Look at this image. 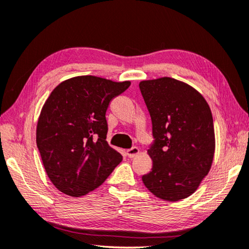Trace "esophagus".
I'll use <instances>...</instances> for the list:
<instances>
[{
    "mask_svg": "<svg viewBox=\"0 0 249 249\" xmlns=\"http://www.w3.org/2000/svg\"><path fill=\"white\" fill-rule=\"evenodd\" d=\"M138 153H139V149L136 148V147L131 148V149H128L127 151H126V154H127L128 158H134V157H136V155H137Z\"/></svg>",
    "mask_w": 249,
    "mask_h": 249,
    "instance_id": "esophagus-1",
    "label": "esophagus"
}]
</instances>
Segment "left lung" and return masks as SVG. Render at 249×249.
I'll list each match as a JSON object with an SVG mask.
<instances>
[{
  "label": "left lung",
  "instance_id": "1",
  "mask_svg": "<svg viewBox=\"0 0 249 249\" xmlns=\"http://www.w3.org/2000/svg\"><path fill=\"white\" fill-rule=\"evenodd\" d=\"M152 120V169L142 176L149 191L176 202L196 191L211 170L215 130L207 101L192 86L173 77L139 83Z\"/></svg>",
  "mask_w": 249,
  "mask_h": 249
}]
</instances>
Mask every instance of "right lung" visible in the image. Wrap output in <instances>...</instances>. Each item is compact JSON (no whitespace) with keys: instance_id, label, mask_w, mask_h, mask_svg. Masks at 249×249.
Masks as SVG:
<instances>
[{"instance_id":"1","label":"right lung","mask_w":249,"mask_h":249,"mask_svg":"<svg viewBox=\"0 0 249 249\" xmlns=\"http://www.w3.org/2000/svg\"><path fill=\"white\" fill-rule=\"evenodd\" d=\"M129 85L81 75L61 82L48 96L37 120L36 144L47 176L60 192L85 196L121 163L122 155L106 140V111Z\"/></svg>"}]
</instances>
